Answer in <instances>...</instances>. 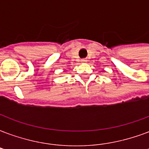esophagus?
Returning a JSON list of instances; mask_svg holds the SVG:
<instances>
[{
    "mask_svg": "<svg viewBox=\"0 0 149 149\" xmlns=\"http://www.w3.org/2000/svg\"><path fill=\"white\" fill-rule=\"evenodd\" d=\"M81 62H87V60L86 59V58H84V59L81 60Z\"/></svg>",
    "mask_w": 149,
    "mask_h": 149,
    "instance_id": "1",
    "label": "esophagus"
}]
</instances>
